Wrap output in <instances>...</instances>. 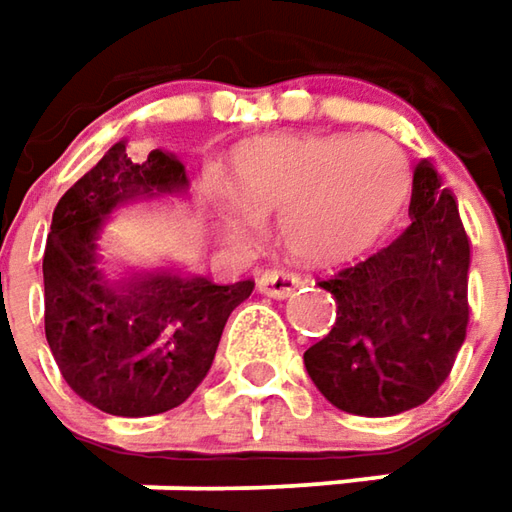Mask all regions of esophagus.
Returning <instances> with one entry per match:
<instances>
[{
  "label": "esophagus",
  "mask_w": 512,
  "mask_h": 512,
  "mask_svg": "<svg viewBox=\"0 0 512 512\" xmlns=\"http://www.w3.org/2000/svg\"><path fill=\"white\" fill-rule=\"evenodd\" d=\"M300 283H303V280H300V274L286 272V269H269V272L257 274V289H260V294H266V297H277V300L291 297Z\"/></svg>",
  "instance_id": "1"
}]
</instances>
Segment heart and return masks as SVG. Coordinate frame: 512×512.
Instances as JSON below:
<instances>
[{"label": "heart", "instance_id": "heart-1", "mask_svg": "<svg viewBox=\"0 0 512 512\" xmlns=\"http://www.w3.org/2000/svg\"><path fill=\"white\" fill-rule=\"evenodd\" d=\"M229 189L240 203L232 223L277 212L280 238L294 255L345 257L394 221L411 169L397 144L379 135L274 133L232 150Z\"/></svg>", "mask_w": 512, "mask_h": 512}]
</instances>
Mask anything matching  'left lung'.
I'll use <instances>...</instances> for the list:
<instances>
[{
  "label": "left lung",
  "instance_id": "1",
  "mask_svg": "<svg viewBox=\"0 0 512 512\" xmlns=\"http://www.w3.org/2000/svg\"><path fill=\"white\" fill-rule=\"evenodd\" d=\"M408 215L394 243L320 283L337 320L303 362L345 414L394 416L428 402L465 343L470 243L456 198L428 161L414 169Z\"/></svg>",
  "mask_w": 512,
  "mask_h": 512
}]
</instances>
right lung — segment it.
<instances>
[{
  "label": "right lung",
  "instance_id": "right-lung-1",
  "mask_svg": "<svg viewBox=\"0 0 512 512\" xmlns=\"http://www.w3.org/2000/svg\"><path fill=\"white\" fill-rule=\"evenodd\" d=\"M184 186L175 155L152 150L135 164L118 141L53 209L42 260L45 337L64 382L104 414L155 416L189 399L229 314L255 289L252 280L218 286L175 272L107 280L98 269V232L115 206Z\"/></svg>",
  "mask_w": 512,
  "mask_h": 512
}]
</instances>
